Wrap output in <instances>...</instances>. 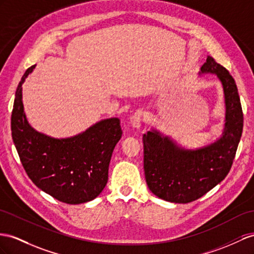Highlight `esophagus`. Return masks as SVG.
Instances as JSON below:
<instances>
[{
  "mask_svg": "<svg viewBox=\"0 0 254 254\" xmlns=\"http://www.w3.org/2000/svg\"><path fill=\"white\" fill-rule=\"evenodd\" d=\"M129 122H131L133 127L139 128L142 122V110H136V112L131 116V118H129Z\"/></svg>",
  "mask_w": 254,
  "mask_h": 254,
  "instance_id": "1",
  "label": "esophagus"
}]
</instances>
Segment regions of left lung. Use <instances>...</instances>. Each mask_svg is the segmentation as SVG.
Instances as JSON below:
<instances>
[{
	"instance_id": "8db88e82",
	"label": "left lung",
	"mask_w": 254,
	"mask_h": 254,
	"mask_svg": "<svg viewBox=\"0 0 254 254\" xmlns=\"http://www.w3.org/2000/svg\"><path fill=\"white\" fill-rule=\"evenodd\" d=\"M201 73L216 74L223 84L226 106L222 137L198 150H185L157 131L142 136L144 170L149 189L158 197L187 204L203 196L229 174L244 127L235 80L225 67L208 57Z\"/></svg>"
}]
</instances>
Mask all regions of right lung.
<instances>
[{
    "mask_svg": "<svg viewBox=\"0 0 254 254\" xmlns=\"http://www.w3.org/2000/svg\"><path fill=\"white\" fill-rule=\"evenodd\" d=\"M34 67L19 82L11 113V136L22 166L36 187L58 200L71 205L92 200L107 184L109 162L122 136L120 120L100 121L64 139L38 133L25 118L21 88Z\"/></svg>",
    "mask_w": 254,
    "mask_h": 254,
    "instance_id": "right-lung-1",
    "label": "right lung"
}]
</instances>
